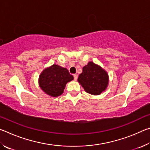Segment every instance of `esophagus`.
<instances>
[{"mask_svg":"<svg viewBox=\"0 0 150 150\" xmlns=\"http://www.w3.org/2000/svg\"><path fill=\"white\" fill-rule=\"evenodd\" d=\"M73 77H74L75 80H77V77H78V75L77 74H74V75H73Z\"/></svg>","mask_w":150,"mask_h":150,"instance_id":"1","label":"esophagus"}]
</instances>
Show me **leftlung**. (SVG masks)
Returning <instances> with one entry per match:
<instances>
[{
  "label": "left lung",
  "instance_id": "obj_1",
  "mask_svg": "<svg viewBox=\"0 0 150 150\" xmlns=\"http://www.w3.org/2000/svg\"><path fill=\"white\" fill-rule=\"evenodd\" d=\"M78 81L86 92L97 95L106 89L108 83V74L100 66L92 62L83 68V72L78 77Z\"/></svg>",
  "mask_w": 150,
  "mask_h": 150
}]
</instances>
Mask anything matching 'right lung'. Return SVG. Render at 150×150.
Segmentation results:
<instances>
[{"label": "right lung", "mask_w": 150, "mask_h": 150, "mask_svg": "<svg viewBox=\"0 0 150 150\" xmlns=\"http://www.w3.org/2000/svg\"><path fill=\"white\" fill-rule=\"evenodd\" d=\"M73 79V75L66 68L53 65L43 71L40 75L39 83L40 87L45 93L55 97L62 95L66 83Z\"/></svg>", "instance_id": "right-lung-1"}]
</instances>
